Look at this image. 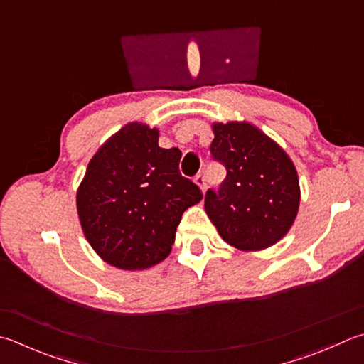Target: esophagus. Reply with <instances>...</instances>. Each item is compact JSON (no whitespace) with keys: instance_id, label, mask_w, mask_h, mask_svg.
<instances>
[{"instance_id":"obj_1","label":"esophagus","mask_w":364,"mask_h":364,"mask_svg":"<svg viewBox=\"0 0 364 364\" xmlns=\"http://www.w3.org/2000/svg\"><path fill=\"white\" fill-rule=\"evenodd\" d=\"M195 183L198 185V187H200L201 193H204V191H205V187H208V185H205V177H204L203 174H198V176L195 177Z\"/></svg>"}]
</instances>
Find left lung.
Instances as JSON below:
<instances>
[{"label": "left lung", "mask_w": 364, "mask_h": 364, "mask_svg": "<svg viewBox=\"0 0 364 364\" xmlns=\"http://www.w3.org/2000/svg\"><path fill=\"white\" fill-rule=\"evenodd\" d=\"M210 152L226 179L204 198L205 214L223 241L244 252L277 244L298 215L301 188L289 154L250 122L212 123Z\"/></svg>", "instance_id": "left-lung-1"}]
</instances>
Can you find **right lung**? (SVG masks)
<instances>
[{"label":"right lung","instance_id":"right-lung-1","mask_svg":"<svg viewBox=\"0 0 364 364\" xmlns=\"http://www.w3.org/2000/svg\"><path fill=\"white\" fill-rule=\"evenodd\" d=\"M159 128L129 122L88 161L75 205L84 236L102 262L123 271L161 263L183 210L201 191L179 173L182 152L159 146Z\"/></svg>","mask_w":364,"mask_h":364}]
</instances>
